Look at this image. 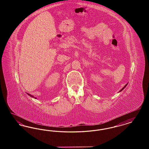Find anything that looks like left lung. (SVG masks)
Segmentation results:
<instances>
[{"mask_svg":"<svg viewBox=\"0 0 149 149\" xmlns=\"http://www.w3.org/2000/svg\"><path fill=\"white\" fill-rule=\"evenodd\" d=\"M127 85V84L126 85H125V86H124V87H123V88H122V89L121 90H120V91H122V90H123V89H124V88H125V87L126 86V85Z\"/></svg>","mask_w":149,"mask_h":149,"instance_id":"left-lung-1","label":"left lung"}]
</instances>
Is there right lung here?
Here are the masks:
<instances>
[{
	"label": "right lung",
	"instance_id": "right-lung-1",
	"mask_svg": "<svg viewBox=\"0 0 149 149\" xmlns=\"http://www.w3.org/2000/svg\"><path fill=\"white\" fill-rule=\"evenodd\" d=\"M27 94H28V95H29L30 97H33V98H36V97H34L33 95H32L31 94H29V93H27Z\"/></svg>",
	"mask_w": 149,
	"mask_h": 149
}]
</instances>
